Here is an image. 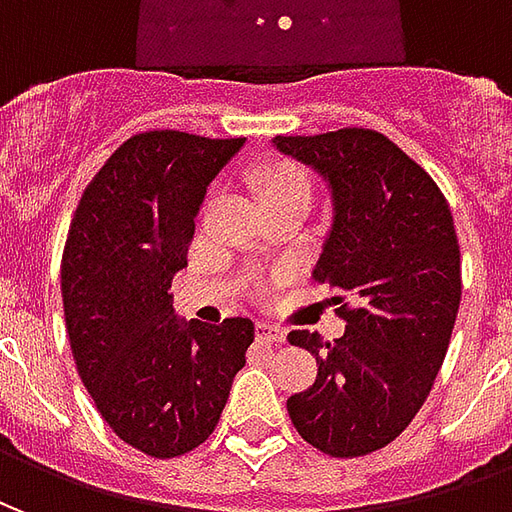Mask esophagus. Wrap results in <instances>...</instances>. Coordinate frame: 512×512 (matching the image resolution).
Here are the masks:
<instances>
[{
	"label": "esophagus",
	"instance_id": "34e87169",
	"mask_svg": "<svg viewBox=\"0 0 512 512\" xmlns=\"http://www.w3.org/2000/svg\"><path fill=\"white\" fill-rule=\"evenodd\" d=\"M255 332H257V340H260V343H266V345L285 343V329H279V326H274V323L257 321Z\"/></svg>",
	"mask_w": 512,
	"mask_h": 512
}]
</instances>
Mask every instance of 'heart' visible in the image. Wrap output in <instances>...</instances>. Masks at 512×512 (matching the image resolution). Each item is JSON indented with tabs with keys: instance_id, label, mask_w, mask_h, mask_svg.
I'll return each mask as SVG.
<instances>
[{
	"instance_id": "heart-1",
	"label": "heart",
	"mask_w": 512,
	"mask_h": 512,
	"mask_svg": "<svg viewBox=\"0 0 512 512\" xmlns=\"http://www.w3.org/2000/svg\"><path fill=\"white\" fill-rule=\"evenodd\" d=\"M279 194H312V183L307 172L299 167H277L271 169L263 180V197H279Z\"/></svg>"
}]
</instances>
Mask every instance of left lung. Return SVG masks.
I'll return each instance as SVG.
<instances>
[{
  "label": "left lung",
  "mask_w": 512,
  "mask_h": 512,
  "mask_svg": "<svg viewBox=\"0 0 512 512\" xmlns=\"http://www.w3.org/2000/svg\"><path fill=\"white\" fill-rule=\"evenodd\" d=\"M271 142L329 189L332 227L312 277L349 299L334 296L340 340L288 334L318 362L315 384L288 397V414L326 455H367L408 428L447 356L461 307L450 205L425 169L370 128Z\"/></svg>",
  "instance_id": "8db88e82"
}]
</instances>
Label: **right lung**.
Instances as JSON below:
<instances>
[{"mask_svg": "<svg viewBox=\"0 0 512 512\" xmlns=\"http://www.w3.org/2000/svg\"><path fill=\"white\" fill-rule=\"evenodd\" d=\"M244 142L183 131L131 136L71 222L62 304L76 370L106 425L153 458L183 455L211 436L255 340L249 318L183 321L169 293L208 186Z\"/></svg>", "mask_w": 512, "mask_h": 512, "instance_id": "obj_1", "label": "right lung"}]
</instances>
